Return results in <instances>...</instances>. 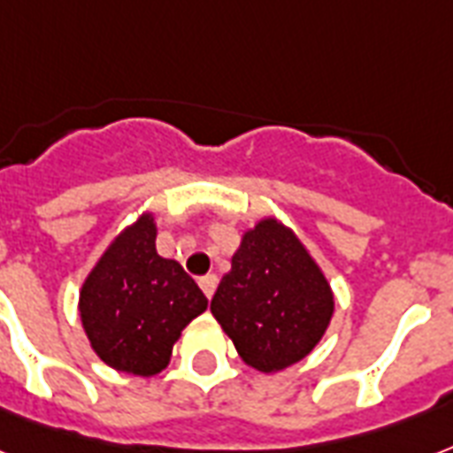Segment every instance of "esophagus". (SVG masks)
I'll return each instance as SVG.
<instances>
[{"mask_svg":"<svg viewBox=\"0 0 453 453\" xmlns=\"http://www.w3.org/2000/svg\"><path fill=\"white\" fill-rule=\"evenodd\" d=\"M216 285H219V278H216L213 273H209V275L199 278V288H202V292L209 296V299H211L213 292H216Z\"/></svg>","mask_w":453,"mask_h":453,"instance_id":"obj_1","label":"esophagus"}]
</instances>
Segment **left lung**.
Masks as SVG:
<instances>
[{"mask_svg": "<svg viewBox=\"0 0 453 453\" xmlns=\"http://www.w3.org/2000/svg\"><path fill=\"white\" fill-rule=\"evenodd\" d=\"M334 311L330 282L299 237L264 219L242 234L233 268L211 299L213 319L242 361L261 372L285 371L309 357Z\"/></svg>", "mask_w": 453, "mask_h": 453, "instance_id": "1", "label": "left lung"}]
</instances>
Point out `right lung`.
Segmentation results:
<instances>
[{
	"mask_svg": "<svg viewBox=\"0 0 453 453\" xmlns=\"http://www.w3.org/2000/svg\"><path fill=\"white\" fill-rule=\"evenodd\" d=\"M209 299L173 258L157 254V223L142 213L106 247L82 282L81 320L104 364L130 375H157L173 344Z\"/></svg>",
	"mask_w": 453,
	"mask_h": 453,
	"instance_id": "right-lung-1",
	"label": "right lung"
}]
</instances>
